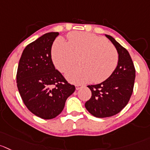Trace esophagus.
<instances>
[{
    "instance_id": "esophagus-1",
    "label": "esophagus",
    "mask_w": 150,
    "mask_h": 150,
    "mask_svg": "<svg viewBox=\"0 0 150 150\" xmlns=\"http://www.w3.org/2000/svg\"><path fill=\"white\" fill-rule=\"evenodd\" d=\"M82 87V85H76V89L79 90V89H80Z\"/></svg>"
}]
</instances>
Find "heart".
<instances>
[{
    "instance_id": "b5f03b06",
    "label": "heart",
    "mask_w": 150,
    "mask_h": 150,
    "mask_svg": "<svg viewBox=\"0 0 150 150\" xmlns=\"http://www.w3.org/2000/svg\"><path fill=\"white\" fill-rule=\"evenodd\" d=\"M51 57L57 69L65 73L79 61L80 66L66 74L74 83L101 82L115 69L119 54L115 47L102 37L75 31L68 35V42L57 38L52 46Z\"/></svg>"
}]
</instances>
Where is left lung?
Returning a JSON list of instances; mask_svg holds the SVG:
<instances>
[{
  "mask_svg": "<svg viewBox=\"0 0 150 150\" xmlns=\"http://www.w3.org/2000/svg\"><path fill=\"white\" fill-rule=\"evenodd\" d=\"M119 54L116 68L105 81L97 85H88L91 97L85 102L88 112L97 118H106L116 115L129 101L135 78V69L131 57L126 48L106 35Z\"/></svg>",
  "mask_w": 150,
  "mask_h": 150,
  "instance_id": "8db88e82",
  "label": "left lung"
}]
</instances>
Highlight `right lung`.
Masks as SVG:
<instances>
[{"label":"right lung","mask_w":150,"mask_h":150,"mask_svg":"<svg viewBox=\"0 0 150 150\" xmlns=\"http://www.w3.org/2000/svg\"><path fill=\"white\" fill-rule=\"evenodd\" d=\"M58 32L46 33L23 51L17 71V86L28 110L43 119L57 116L75 86L55 69L51 46Z\"/></svg>","instance_id":"obj_1"}]
</instances>
